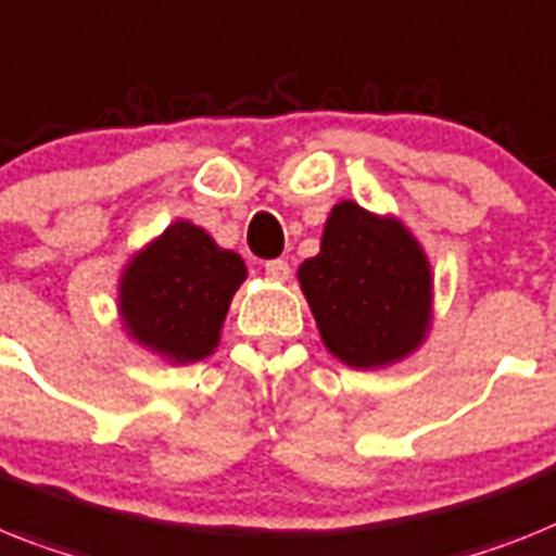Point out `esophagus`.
<instances>
[{
	"mask_svg": "<svg viewBox=\"0 0 556 556\" xmlns=\"http://www.w3.org/2000/svg\"><path fill=\"white\" fill-rule=\"evenodd\" d=\"M265 274L274 279H288L291 277V265H288V260L277 256V260H268V263H265Z\"/></svg>",
	"mask_w": 556,
	"mask_h": 556,
	"instance_id": "esophagus-1",
	"label": "esophagus"
}]
</instances>
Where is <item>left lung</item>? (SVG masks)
Listing matches in <instances>:
<instances>
[{"label": "left lung", "mask_w": 556, "mask_h": 556, "mask_svg": "<svg viewBox=\"0 0 556 556\" xmlns=\"http://www.w3.org/2000/svg\"><path fill=\"white\" fill-rule=\"evenodd\" d=\"M300 282L321 339L344 365L399 362L427 333L432 279L418 242L350 200L330 212L321 251L302 263Z\"/></svg>", "instance_id": "left-lung-1"}]
</instances>
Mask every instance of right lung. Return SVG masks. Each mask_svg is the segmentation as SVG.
Listing matches in <instances>:
<instances>
[{"instance_id":"add662e5","label":"right lung","mask_w":556,"mask_h":556,"mask_svg":"<svg viewBox=\"0 0 556 556\" xmlns=\"http://www.w3.org/2000/svg\"><path fill=\"white\" fill-rule=\"evenodd\" d=\"M245 279L235 251L203 228L175 223L129 263L121 314L138 342L172 362H198L217 348L228 302Z\"/></svg>"}]
</instances>
